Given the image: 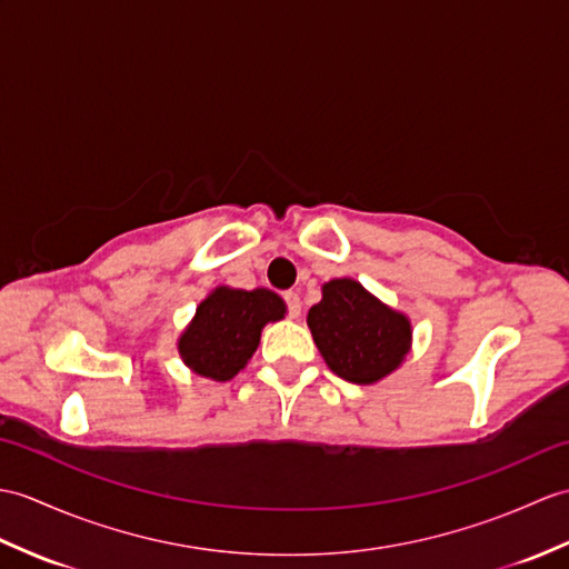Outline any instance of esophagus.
Instances as JSON below:
<instances>
[{
    "mask_svg": "<svg viewBox=\"0 0 569 569\" xmlns=\"http://www.w3.org/2000/svg\"><path fill=\"white\" fill-rule=\"evenodd\" d=\"M283 302H286V310L290 317H300V296L296 293V290H286Z\"/></svg>",
    "mask_w": 569,
    "mask_h": 569,
    "instance_id": "1",
    "label": "esophagus"
}]
</instances>
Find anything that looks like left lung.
<instances>
[{"mask_svg": "<svg viewBox=\"0 0 569 569\" xmlns=\"http://www.w3.org/2000/svg\"><path fill=\"white\" fill-rule=\"evenodd\" d=\"M308 327L332 371L351 382H376L400 366L409 351V320L382 306L351 279L325 283L310 308Z\"/></svg>", "mask_w": 569, "mask_h": 569, "instance_id": "1", "label": "left lung"}]
</instances>
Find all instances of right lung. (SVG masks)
<instances>
[{
	"mask_svg": "<svg viewBox=\"0 0 569 569\" xmlns=\"http://www.w3.org/2000/svg\"><path fill=\"white\" fill-rule=\"evenodd\" d=\"M283 312V300L267 288H218L198 306L193 322L181 335V359L198 376L230 380L252 359L261 327L281 320Z\"/></svg>",
	"mask_w": 569,
	"mask_h": 569,
	"instance_id": "obj_1",
	"label": "right lung"
}]
</instances>
